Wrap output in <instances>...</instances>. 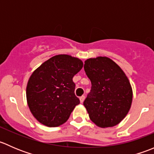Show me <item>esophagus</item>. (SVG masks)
Segmentation results:
<instances>
[{
	"instance_id": "obj_1",
	"label": "esophagus",
	"mask_w": 154,
	"mask_h": 154,
	"mask_svg": "<svg viewBox=\"0 0 154 154\" xmlns=\"http://www.w3.org/2000/svg\"><path fill=\"white\" fill-rule=\"evenodd\" d=\"M84 100H85V96H84V95L81 96V97H80V103H83V101H84Z\"/></svg>"
}]
</instances>
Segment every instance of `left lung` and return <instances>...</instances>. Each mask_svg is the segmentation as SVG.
Wrapping results in <instances>:
<instances>
[{
  "mask_svg": "<svg viewBox=\"0 0 154 154\" xmlns=\"http://www.w3.org/2000/svg\"><path fill=\"white\" fill-rule=\"evenodd\" d=\"M84 70L91 80V91L83 105L97 127L119 125L131 107L133 89L123 70L106 57L87 59Z\"/></svg>",
  "mask_w": 154,
  "mask_h": 154,
  "instance_id": "obj_1",
  "label": "left lung"
}]
</instances>
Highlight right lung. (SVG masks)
I'll return each mask as SVG.
<instances>
[{
  "label": "right lung",
  "mask_w": 154,
  "mask_h": 154,
  "mask_svg": "<svg viewBox=\"0 0 154 154\" xmlns=\"http://www.w3.org/2000/svg\"><path fill=\"white\" fill-rule=\"evenodd\" d=\"M83 66L81 60L59 54L32 72L26 88L31 113L39 123L58 127L67 122L80 100L74 94L73 77Z\"/></svg>",
  "instance_id": "add662e5"
}]
</instances>
